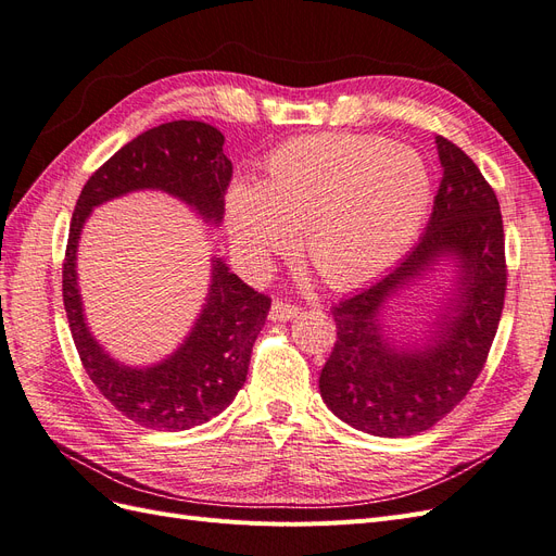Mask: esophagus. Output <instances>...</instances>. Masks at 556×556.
<instances>
[{
	"mask_svg": "<svg viewBox=\"0 0 556 556\" xmlns=\"http://www.w3.org/2000/svg\"><path fill=\"white\" fill-rule=\"evenodd\" d=\"M299 315V308L292 306V304H285V301H274L271 306V319H278V323H288V319L296 317Z\"/></svg>",
	"mask_w": 556,
	"mask_h": 556,
	"instance_id": "obj_1",
	"label": "esophagus"
}]
</instances>
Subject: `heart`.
Here are the masks:
<instances>
[{"mask_svg":"<svg viewBox=\"0 0 556 556\" xmlns=\"http://www.w3.org/2000/svg\"><path fill=\"white\" fill-rule=\"evenodd\" d=\"M431 176L415 150L368 134H311L276 148L260 185L233 182L227 231L239 262L260 274L301 248L333 288L390 266L422 229Z\"/></svg>","mask_w":556,"mask_h":556,"instance_id":"b5f03b06","label":"heart"}]
</instances>
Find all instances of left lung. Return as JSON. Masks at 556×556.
Segmentation results:
<instances>
[{
    "mask_svg": "<svg viewBox=\"0 0 556 556\" xmlns=\"http://www.w3.org/2000/svg\"><path fill=\"white\" fill-rule=\"evenodd\" d=\"M443 180L427 231L384 276L331 306L336 343L319 394L343 422L382 439L431 429L468 394L490 355L506 299V239L498 199L476 162L435 137ZM443 258L458 264L446 311L426 341L401 346L381 311Z\"/></svg>",
    "mask_w": 556,
    "mask_h": 556,
    "instance_id": "8db88e82",
    "label": "left lung"
}]
</instances>
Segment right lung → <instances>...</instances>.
I'll use <instances>...</instances> for the list:
<instances>
[{
  "instance_id": "obj_1",
  "label": "right lung",
  "mask_w": 556,
  "mask_h": 556,
  "mask_svg": "<svg viewBox=\"0 0 556 556\" xmlns=\"http://www.w3.org/2000/svg\"><path fill=\"white\" fill-rule=\"evenodd\" d=\"M220 129L174 121L139 134L83 185L62 264V296L83 368L115 410L157 431H185L220 415L245 382L252 343L271 299L245 285L213 257L206 304L169 357L153 366L113 359L92 336L78 290L76 252L92 208L137 190H160L185 201L201 220L220 225L231 162Z\"/></svg>"
}]
</instances>
